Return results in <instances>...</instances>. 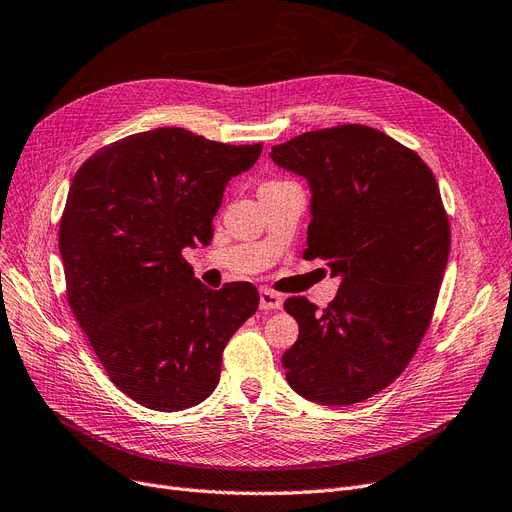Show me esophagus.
<instances>
[{"label": "esophagus", "instance_id": "34e87169", "mask_svg": "<svg viewBox=\"0 0 512 512\" xmlns=\"http://www.w3.org/2000/svg\"><path fill=\"white\" fill-rule=\"evenodd\" d=\"M283 306V298L271 290H260V309L262 311H277Z\"/></svg>", "mask_w": 512, "mask_h": 512}]
</instances>
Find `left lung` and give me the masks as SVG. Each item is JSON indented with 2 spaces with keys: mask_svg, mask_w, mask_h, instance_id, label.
<instances>
[{
  "mask_svg": "<svg viewBox=\"0 0 512 512\" xmlns=\"http://www.w3.org/2000/svg\"><path fill=\"white\" fill-rule=\"evenodd\" d=\"M271 159L309 180L302 256L340 277L323 311L285 300L300 327L285 378L321 405L370 399L405 370L433 319L452 241L437 180L418 153L361 124L304 132Z\"/></svg>",
  "mask_w": 512,
  "mask_h": 512,
  "instance_id": "1",
  "label": "left lung"
}]
</instances>
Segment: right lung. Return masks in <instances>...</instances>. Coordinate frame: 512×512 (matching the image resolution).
I'll list each match as a JSON object with an SVG mask.
<instances>
[{
	"instance_id": "right-lung-1",
	"label": "right lung",
	"mask_w": 512,
	"mask_h": 512,
	"mask_svg": "<svg viewBox=\"0 0 512 512\" xmlns=\"http://www.w3.org/2000/svg\"><path fill=\"white\" fill-rule=\"evenodd\" d=\"M260 151L157 128L98 149L71 182L58 231L69 306L111 382L149 410L208 399L258 309L252 283L210 290L182 250L210 243L224 187Z\"/></svg>"
}]
</instances>
